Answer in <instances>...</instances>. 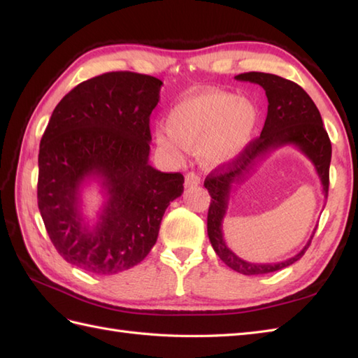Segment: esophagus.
Returning <instances> with one entry per match:
<instances>
[{
    "mask_svg": "<svg viewBox=\"0 0 358 358\" xmlns=\"http://www.w3.org/2000/svg\"><path fill=\"white\" fill-rule=\"evenodd\" d=\"M185 185H186V187L200 185V177L195 172H187L186 178H185Z\"/></svg>",
    "mask_w": 358,
    "mask_h": 358,
    "instance_id": "obj_1",
    "label": "esophagus"
}]
</instances>
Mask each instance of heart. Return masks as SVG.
I'll return each mask as SVG.
<instances>
[{
  "instance_id": "b5f03b06",
  "label": "heart",
  "mask_w": 358,
  "mask_h": 358,
  "mask_svg": "<svg viewBox=\"0 0 358 358\" xmlns=\"http://www.w3.org/2000/svg\"><path fill=\"white\" fill-rule=\"evenodd\" d=\"M260 113L252 101L231 92L187 96L167 113L166 127L155 132L159 148L181 157L185 148H200L203 163L217 166L237 157L257 131Z\"/></svg>"
}]
</instances>
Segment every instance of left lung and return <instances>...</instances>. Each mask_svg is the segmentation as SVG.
<instances>
[{"instance_id": "8db88e82", "label": "left lung", "mask_w": 358, "mask_h": 358, "mask_svg": "<svg viewBox=\"0 0 358 358\" xmlns=\"http://www.w3.org/2000/svg\"><path fill=\"white\" fill-rule=\"evenodd\" d=\"M238 81H249L260 85L268 96V117H266L262 135L250 141L232 162L218 166L212 171L204 187L210 195L208 212V235L217 255L243 275H262L275 272L299 262L310 245L315 229L306 246L299 254L278 263H250L235 255L227 248L223 238V218L227 210V201L234 185L243 183L255 171L257 163L278 148H299L303 155L313 162L318 178L322 181L324 199H328L329 189V164H331V140L323 127V120L315 103L296 83L281 78L278 75L263 72H246L235 77Z\"/></svg>"}]
</instances>
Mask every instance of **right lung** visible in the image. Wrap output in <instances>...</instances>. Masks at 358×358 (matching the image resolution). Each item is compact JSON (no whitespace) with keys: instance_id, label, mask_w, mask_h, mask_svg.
Returning a JSON list of instances; mask_svg holds the SVG:
<instances>
[{"instance_id":"1","label":"right lung","mask_w":358,"mask_h":358,"mask_svg":"<svg viewBox=\"0 0 358 358\" xmlns=\"http://www.w3.org/2000/svg\"><path fill=\"white\" fill-rule=\"evenodd\" d=\"M163 83L135 72H109L73 87L52 112L38 154V209L67 263L113 275L143 262L157 243L185 177L149 164V117ZM89 179L106 196L95 224L80 210Z\"/></svg>"}]
</instances>
